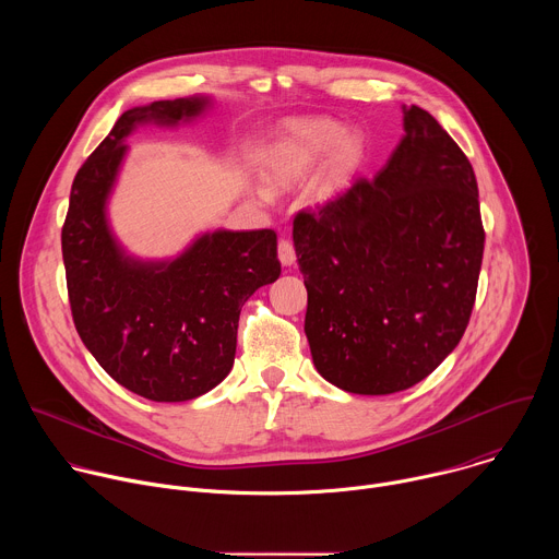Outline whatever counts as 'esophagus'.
I'll return each mask as SVG.
<instances>
[{
    "label": "esophagus",
    "instance_id": "34e87169",
    "mask_svg": "<svg viewBox=\"0 0 559 559\" xmlns=\"http://www.w3.org/2000/svg\"><path fill=\"white\" fill-rule=\"evenodd\" d=\"M278 259L283 263V267H292L296 263L294 246L287 241V238H281V241H278Z\"/></svg>",
    "mask_w": 559,
    "mask_h": 559
}]
</instances>
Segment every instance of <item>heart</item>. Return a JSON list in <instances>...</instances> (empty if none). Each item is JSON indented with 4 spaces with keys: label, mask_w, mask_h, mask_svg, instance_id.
Masks as SVG:
<instances>
[{
    "label": "heart",
    "mask_w": 559,
    "mask_h": 559,
    "mask_svg": "<svg viewBox=\"0 0 559 559\" xmlns=\"http://www.w3.org/2000/svg\"><path fill=\"white\" fill-rule=\"evenodd\" d=\"M365 141L356 130H341L332 119H302L285 128L270 145L263 177L270 190H289L302 183L321 164L316 192L328 194L341 188L362 164ZM257 199L267 203L270 192L259 188Z\"/></svg>",
    "instance_id": "1"
}]
</instances>
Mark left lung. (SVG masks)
<instances>
[{"label":"left lung","instance_id":"left-lung-1","mask_svg":"<svg viewBox=\"0 0 559 559\" xmlns=\"http://www.w3.org/2000/svg\"><path fill=\"white\" fill-rule=\"evenodd\" d=\"M403 128L371 181L294 218L313 365L360 395L409 389L455 349L483 267L468 158L418 106H403Z\"/></svg>","mask_w":559,"mask_h":559}]
</instances>
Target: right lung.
<instances>
[{"label": "right lung", "mask_w": 559, "mask_h": 559, "mask_svg": "<svg viewBox=\"0 0 559 559\" xmlns=\"http://www.w3.org/2000/svg\"><path fill=\"white\" fill-rule=\"evenodd\" d=\"M210 95L126 110L79 168L61 252L74 328L88 352L128 391L154 403H186L231 369L238 313L281 276L272 229L197 234L177 257L139 259L112 231L108 203L141 126L177 128L212 110Z\"/></svg>", "instance_id": "obj_1"}]
</instances>
